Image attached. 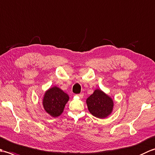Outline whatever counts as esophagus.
Returning a JSON list of instances; mask_svg holds the SVG:
<instances>
[{
	"label": "esophagus",
	"mask_w": 155,
	"mask_h": 155,
	"mask_svg": "<svg viewBox=\"0 0 155 155\" xmlns=\"http://www.w3.org/2000/svg\"><path fill=\"white\" fill-rule=\"evenodd\" d=\"M77 97H79L80 98H83V96H84V94L83 93H80V94H77Z\"/></svg>",
	"instance_id": "esophagus-1"
}]
</instances>
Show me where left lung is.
Here are the masks:
<instances>
[{"label": "left lung", "instance_id": "8db88e82", "mask_svg": "<svg viewBox=\"0 0 155 155\" xmlns=\"http://www.w3.org/2000/svg\"><path fill=\"white\" fill-rule=\"evenodd\" d=\"M86 102L90 113L98 118L107 117L113 109V99L101 89L95 90Z\"/></svg>", "mask_w": 155, "mask_h": 155}]
</instances>
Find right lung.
Returning a JSON list of instances; mask_svg holds the SVG:
<instances>
[{
    "instance_id": "obj_1",
    "label": "right lung",
    "mask_w": 155,
    "mask_h": 155,
    "mask_svg": "<svg viewBox=\"0 0 155 155\" xmlns=\"http://www.w3.org/2000/svg\"><path fill=\"white\" fill-rule=\"evenodd\" d=\"M68 100L69 97L67 93L57 87H53L45 92L42 105L48 114L57 117L62 113Z\"/></svg>"
}]
</instances>
